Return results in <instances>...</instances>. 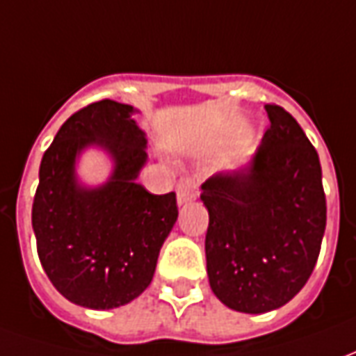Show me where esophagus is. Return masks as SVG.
Returning a JSON list of instances; mask_svg holds the SVG:
<instances>
[{
  "label": "esophagus",
  "instance_id": "1",
  "mask_svg": "<svg viewBox=\"0 0 356 356\" xmlns=\"http://www.w3.org/2000/svg\"><path fill=\"white\" fill-rule=\"evenodd\" d=\"M196 198V186H194L193 181L188 179H183L179 181L177 185V202L179 204H185V202H191Z\"/></svg>",
  "mask_w": 356,
  "mask_h": 356
}]
</instances>
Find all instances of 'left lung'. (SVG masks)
<instances>
[{
  "instance_id": "obj_1",
  "label": "left lung",
  "mask_w": 356,
  "mask_h": 356,
  "mask_svg": "<svg viewBox=\"0 0 356 356\" xmlns=\"http://www.w3.org/2000/svg\"><path fill=\"white\" fill-rule=\"evenodd\" d=\"M268 129L242 168L202 185L211 291L238 313L286 305L313 273L326 229L318 154L290 112L265 104Z\"/></svg>"
}]
</instances>
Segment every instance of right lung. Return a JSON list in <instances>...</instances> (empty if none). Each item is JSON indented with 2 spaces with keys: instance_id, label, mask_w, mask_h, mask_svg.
I'll return each mask as SVG.
<instances>
[{
  "instance_id": "right-lung-1",
  "label": "right lung",
  "mask_w": 356,
  "mask_h": 356,
  "mask_svg": "<svg viewBox=\"0 0 356 356\" xmlns=\"http://www.w3.org/2000/svg\"><path fill=\"white\" fill-rule=\"evenodd\" d=\"M137 112L110 99L81 108L58 129L40 165L32 229L42 267L68 301L97 311L125 305L147 290L177 221L175 193L158 196L137 183L148 160ZM88 147L113 162L102 186L77 177Z\"/></svg>"
}]
</instances>
